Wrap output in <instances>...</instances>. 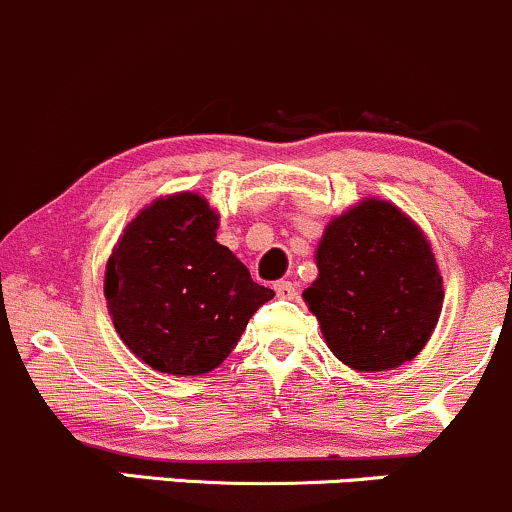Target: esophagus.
Segmentation results:
<instances>
[{
	"label": "esophagus",
	"instance_id": "esophagus-1",
	"mask_svg": "<svg viewBox=\"0 0 512 512\" xmlns=\"http://www.w3.org/2000/svg\"><path fill=\"white\" fill-rule=\"evenodd\" d=\"M274 291H277V296H282V299H296V284L291 282H274Z\"/></svg>",
	"mask_w": 512,
	"mask_h": 512
}]
</instances>
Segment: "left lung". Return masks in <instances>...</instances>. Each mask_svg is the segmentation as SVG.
Here are the masks:
<instances>
[{
	"instance_id": "1",
	"label": "left lung",
	"mask_w": 512,
	"mask_h": 512,
	"mask_svg": "<svg viewBox=\"0 0 512 512\" xmlns=\"http://www.w3.org/2000/svg\"><path fill=\"white\" fill-rule=\"evenodd\" d=\"M318 279L303 291L330 352L357 372L411 362L442 311V277L420 228L367 199L325 228Z\"/></svg>"
}]
</instances>
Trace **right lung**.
Here are the masks:
<instances>
[{
	"mask_svg": "<svg viewBox=\"0 0 512 512\" xmlns=\"http://www.w3.org/2000/svg\"><path fill=\"white\" fill-rule=\"evenodd\" d=\"M216 228V211L199 194L157 199L128 223L106 265L116 333L162 374L216 369L274 296L216 243Z\"/></svg>",
	"mask_w": 512,
	"mask_h": 512,
	"instance_id": "add662e5",
	"label": "right lung"
}]
</instances>
